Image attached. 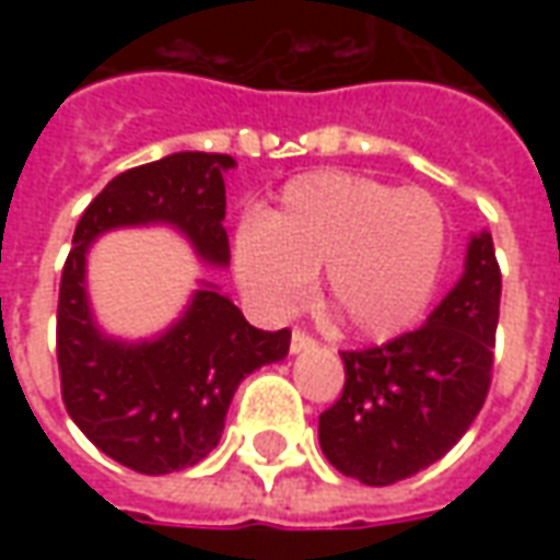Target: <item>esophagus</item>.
Listing matches in <instances>:
<instances>
[{
	"mask_svg": "<svg viewBox=\"0 0 560 560\" xmlns=\"http://www.w3.org/2000/svg\"><path fill=\"white\" fill-rule=\"evenodd\" d=\"M315 348V339L305 332V329H293L291 336V353H303V351H312Z\"/></svg>",
	"mask_w": 560,
	"mask_h": 560,
	"instance_id": "esophagus-1",
	"label": "esophagus"
}]
</instances>
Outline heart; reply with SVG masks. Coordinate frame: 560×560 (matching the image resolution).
Returning <instances> with one entry per match:
<instances>
[{
	"instance_id": "heart-1",
	"label": "heart",
	"mask_w": 560,
	"mask_h": 560,
	"mask_svg": "<svg viewBox=\"0 0 560 560\" xmlns=\"http://www.w3.org/2000/svg\"><path fill=\"white\" fill-rule=\"evenodd\" d=\"M446 224L422 188L315 171L284 185L233 240V267L269 317L291 315L324 276V305L357 339H387L420 317L444 264Z\"/></svg>"
}]
</instances>
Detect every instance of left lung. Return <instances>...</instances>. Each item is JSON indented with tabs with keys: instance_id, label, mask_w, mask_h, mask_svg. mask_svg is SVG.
<instances>
[{
	"instance_id": "8db88e82",
	"label": "left lung",
	"mask_w": 560,
	"mask_h": 560,
	"mask_svg": "<svg viewBox=\"0 0 560 560\" xmlns=\"http://www.w3.org/2000/svg\"><path fill=\"white\" fill-rule=\"evenodd\" d=\"M501 269L492 233L470 236L462 279L425 324L369 351H341L345 389L320 413L329 465L365 486H389L446 456L492 384Z\"/></svg>"
}]
</instances>
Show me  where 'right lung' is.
Wrapping results in <instances>:
<instances>
[{"label": "right lung", "mask_w": 560, "mask_h": 560, "mask_svg": "<svg viewBox=\"0 0 560 560\" xmlns=\"http://www.w3.org/2000/svg\"><path fill=\"white\" fill-rule=\"evenodd\" d=\"M221 152H173L119 173L80 215L56 312V360L68 417L92 444L138 474L197 465L219 444L245 375L288 357L291 332L252 327L231 296L200 284L191 303L155 339L107 336L92 315L86 255L116 228L167 224L209 267L231 264L224 231Z\"/></svg>", "instance_id": "add662e5"}]
</instances>
